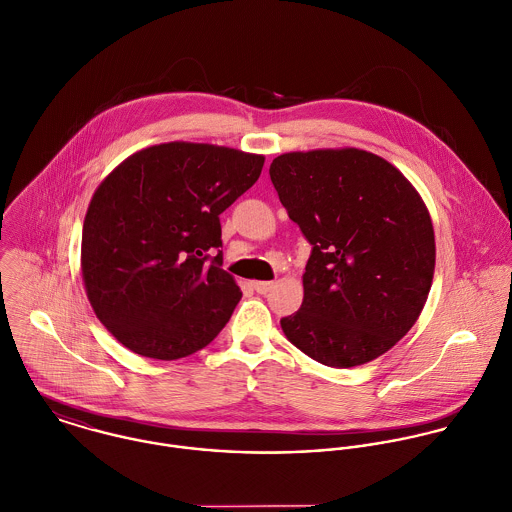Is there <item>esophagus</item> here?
<instances>
[{
    "instance_id": "34e87169",
    "label": "esophagus",
    "mask_w": 512,
    "mask_h": 512,
    "mask_svg": "<svg viewBox=\"0 0 512 512\" xmlns=\"http://www.w3.org/2000/svg\"><path fill=\"white\" fill-rule=\"evenodd\" d=\"M253 289H255L259 295H267V293L273 289V283H271V281H255V283H253Z\"/></svg>"
}]
</instances>
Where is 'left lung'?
<instances>
[{"mask_svg": "<svg viewBox=\"0 0 512 512\" xmlns=\"http://www.w3.org/2000/svg\"><path fill=\"white\" fill-rule=\"evenodd\" d=\"M271 182L312 245L285 336L332 368L366 364L415 324L435 269L429 211L388 160L358 148L289 152Z\"/></svg>", "mask_w": 512, "mask_h": 512, "instance_id": "obj_1", "label": "left lung"}]
</instances>
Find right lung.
Here are the masks:
<instances>
[{
	"instance_id": "add662e5",
	"label": "right lung",
	"mask_w": 512,
	"mask_h": 512,
	"mask_svg": "<svg viewBox=\"0 0 512 512\" xmlns=\"http://www.w3.org/2000/svg\"><path fill=\"white\" fill-rule=\"evenodd\" d=\"M263 164L261 154L168 142L128 156L104 178L85 215L81 269L91 307L120 344L178 360L227 324L241 291L221 269L219 215L259 180Z\"/></svg>"
}]
</instances>
